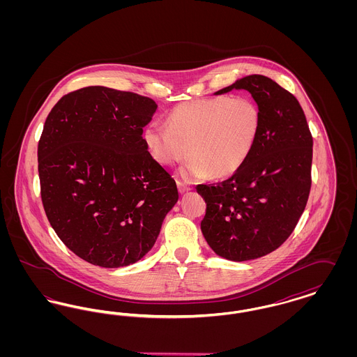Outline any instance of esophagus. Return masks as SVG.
I'll list each match as a JSON object with an SVG mask.
<instances>
[{"label": "esophagus", "instance_id": "esophagus-1", "mask_svg": "<svg viewBox=\"0 0 357 357\" xmlns=\"http://www.w3.org/2000/svg\"><path fill=\"white\" fill-rule=\"evenodd\" d=\"M176 185H178V190H179V192H181V194H185V192L191 190V186H188V185L183 183V182H181V181H178V182H176Z\"/></svg>", "mask_w": 357, "mask_h": 357}]
</instances>
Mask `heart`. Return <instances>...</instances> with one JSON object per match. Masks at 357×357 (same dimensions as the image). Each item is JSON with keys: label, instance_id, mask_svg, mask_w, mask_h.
Here are the masks:
<instances>
[{"label": "heart", "instance_id": "obj_1", "mask_svg": "<svg viewBox=\"0 0 357 357\" xmlns=\"http://www.w3.org/2000/svg\"><path fill=\"white\" fill-rule=\"evenodd\" d=\"M261 123V111L248 96L199 99L175 107L167 116V126L149 124L144 142L153 159L163 166H174L192 155L181 171L186 179H201L210 172L225 178L248 160Z\"/></svg>", "mask_w": 357, "mask_h": 357}]
</instances>
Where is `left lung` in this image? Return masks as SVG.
Instances as JSON below:
<instances>
[{"mask_svg": "<svg viewBox=\"0 0 357 357\" xmlns=\"http://www.w3.org/2000/svg\"><path fill=\"white\" fill-rule=\"evenodd\" d=\"M252 93L261 131L243 166L229 179L198 185L206 202L201 229L208 246L230 261L269 255L294 230L310 191L313 139L298 100L262 75H250L215 92Z\"/></svg>", "mask_w": 357, "mask_h": 357, "instance_id": "left-lung-1", "label": "left lung"}]
</instances>
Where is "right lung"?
<instances>
[{"label": "right lung", "mask_w": 357, "mask_h": 357, "mask_svg": "<svg viewBox=\"0 0 357 357\" xmlns=\"http://www.w3.org/2000/svg\"><path fill=\"white\" fill-rule=\"evenodd\" d=\"M156 108L95 85L63 96L45 120L37 149L44 210L64 245L92 265L143 258L178 202L175 181L142 136Z\"/></svg>", "instance_id": "obj_1"}]
</instances>
